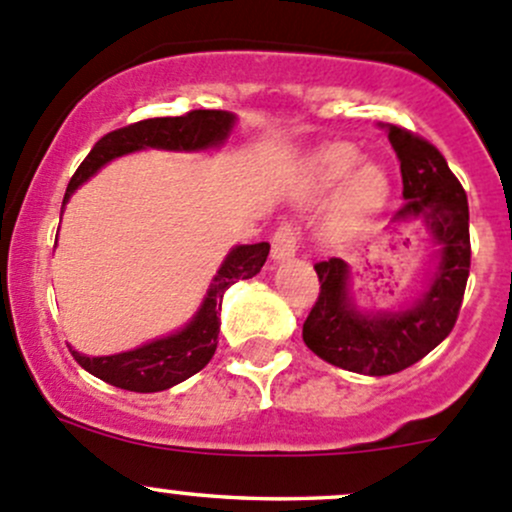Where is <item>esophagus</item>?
<instances>
[{"label": "esophagus", "instance_id": "1", "mask_svg": "<svg viewBox=\"0 0 512 512\" xmlns=\"http://www.w3.org/2000/svg\"><path fill=\"white\" fill-rule=\"evenodd\" d=\"M299 232L294 223H282L272 235V260H289L297 252Z\"/></svg>", "mask_w": 512, "mask_h": 512}]
</instances>
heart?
Listing matches in <instances>:
<instances>
[{"label": "heart", "instance_id": "heart-1", "mask_svg": "<svg viewBox=\"0 0 512 512\" xmlns=\"http://www.w3.org/2000/svg\"><path fill=\"white\" fill-rule=\"evenodd\" d=\"M356 163H359V151L347 143L322 148L314 156L312 170H309L312 193H327V190L337 188ZM386 198H389V178L384 170L376 165H361L349 176L337 205H334L332 227L339 235H352L371 215L379 213Z\"/></svg>", "mask_w": 512, "mask_h": 512}]
</instances>
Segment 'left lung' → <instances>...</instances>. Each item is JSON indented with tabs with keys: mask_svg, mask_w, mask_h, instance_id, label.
Wrapping results in <instances>:
<instances>
[{
	"mask_svg": "<svg viewBox=\"0 0 512 512\" xmlns=\"http://www.w3.org/2000/svg\"><path fill=\"white\" fill-rule=\"evenodd\" d=\"M389 141L401 160L404 200L396 223L418 220L441 245L428 292L406 312L361 314L349 302L347 262H317L319 297L309 309L302 339L319 359L369 376L409 369L436 349L456 327L471 272L468 198L431 141L401 126H389Z\"/></svg>",
	"mask_w": 512,
	"mask_h": 512,
	"instance_id": "1",
	"label": "left lung"
}]
</instances>
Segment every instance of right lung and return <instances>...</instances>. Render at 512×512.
<instances>
[{
	"mask_svg": "<svg viewBox=\"0 0 512 512\" xmlns=\"http://www.w3.org/2000/svg\"><path fill=\"white\" fill-rule=\"evenodd\" d=\"M232 121H235L232 113L200 108V111H188L183 116L146 118V121L116 128V131L106 133L91 148L84 163L71 175L64 203L81 183H86L111 158L131 151H141V148L203 151V148L218 146V143L225 141V136L232 128ZM267 255H270L267 242L235 247L227 255L218 275H215L200 312L195 314V319L183 332L170 334L165 339H156V342L146 344L141 349H133V352L113 356H84L79 352L71 354L89 374L98 376L106 384L118 386V389L138 391V394H153V391L170 389V386L190 379V376L198 374L213 359L215 349H218V314L220 307H223L225 289L235 285L237 280L255 277L262 270V265H265Z\"/></svg>",
	"mask_w": 512,
	"mask_h": 512,
	"instance_id": "obj_1",
	"label": "right lung"
}]
</instances>
